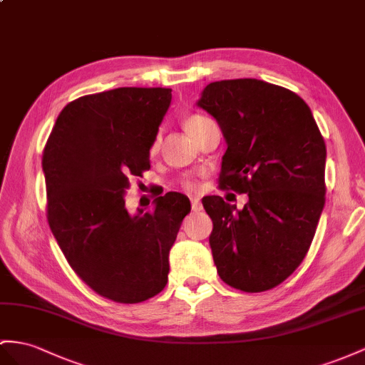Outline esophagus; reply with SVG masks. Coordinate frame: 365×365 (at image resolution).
Masks as SVG:
<instances>
[{
    "instance_id": "1",
    "label": "esophagus",
    "mask_w": 365,
    "mask_h": 365,
    "mask_svg": "<svg viewBox=\"0 0 365 365\" xmlns=\"http://www.w3.org/2000/svg\"><path fill=\"white\" fill-rule=\"evenodd\" d=\"M191 208L194 212L202 211V203H200L199 197H191Z\"/></svg>"
}]
</instances>
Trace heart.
Returning <instances> with one entry per match:
<instances>
[{"label": "heart", "mask_w": 365, "mask_h": 365, "mask_svg": "<svg viewBox=\"0 0 365 365\" xmlns=\"http://www.w3.org/2000/svg\"><path fill=\"white\" fill-rule=\"evenodd\" d=\"M210 118L203 117V115H199V114H192V115H188L185 120H183V126L185 129L188 130L190 135H192L195 130H197L203 123H207ZM158 145H160V140H158V137L154 138V142L151 145V149H149V153L151 154H155L158 151Z\"/></svg>", "instance_id": "heart-1"}]
</instances>
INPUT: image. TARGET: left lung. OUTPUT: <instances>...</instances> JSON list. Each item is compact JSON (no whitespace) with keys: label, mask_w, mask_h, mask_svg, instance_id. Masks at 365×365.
Here are the masks:
<instances>
[{"label":"left lung","mask_w":365,"mask_h":365,"mask_svg":"<svg viewBox=\"0 0 365 365\" xmlns=\"http://www.w3.org/2000/svg\"><path fill=\"white\" fill-rule=\"evenodd\" d=\"M227 142L220 186L248 192L242 210L203 197L210 247L223 282L247 293L273 288L301 265L325 203L327 149L307 103L256 78L214 81L195 103Z\"/></svg>","instance_id":"8db88e82"}]
</instances>
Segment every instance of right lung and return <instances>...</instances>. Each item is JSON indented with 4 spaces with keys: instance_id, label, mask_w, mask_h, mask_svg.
Returning <instances> with one entry per match:
<instances>
[{
    "instance_id": "add662e5",
    "label": "right lung",
    "mask_w": 365,
    "mask_h": 365,
    "mask_svg": "<svg viewBox=\"0 0 365 365\" xmlns=\"http://www.w3.org/2000/svg\"><path fill=\"white\" fill-rule=\"evenodd\" d=\"M168 88H117L64 106L43 153L48 222L73 272L100 296L137 304L168 282L170 250L191 203L166 192L129 214L133 175L171 105Z\"/></svg>"
}]
</instances>
